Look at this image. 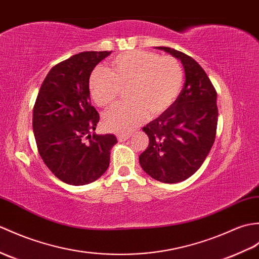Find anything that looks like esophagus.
Here are the masks:
<instances>
[{
    "instance_id": "34e87169",
    "label": "esophagus",
    "mask_w": 259,
    "mask_h": 259,
    "mask_svg": "<svg viewBox=\"0 0 259 259\" xmlns=\"http://www.w3.org/2000/svg\"><path fill=\"white\" fill-rule=\"evenodd\" d=\"M129 137H130L129 134H123V135H118V136H117L118 141H120V142H123V141H125V140H128Z\"/></svg>"
}]
</instances>
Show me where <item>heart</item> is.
<instances>
[{
  "instance_id": "b5f03b06",
  "label": "heart",
  "mask_w": 259,
  "mask_h": 259,
  "mask_svg": "<svg viewBox=\"0 0 259 259\" xmlns=\"http://www.w3.org/2000/svg\"><path fill=\"white\" fill-rule=\"evenodd\" d=\"M183 68L177 58L153 52L120 54L110 63V71L98 67L89 77V93L99 107H111L128 88L131 101L116 106L104 116L107 130L123 134L173 105L182 89Z\"/></svg>"
}]
</instances>
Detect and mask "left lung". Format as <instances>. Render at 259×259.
Returning <instances> with one entry per match:
<instances>
[{
	"mask_svg": "<svg viewBox=\"0 0 259 259\" xmlns=\"http://www.w3.org/2000/svg\"><path fill=\"white\" fill-rule=\"evenodd\" d=\"M158 48L181 61L185 82L169 109L142 128L149 137V146L139 162L157 181L178 183L200 169L215 141L216 90L193 58L170 47Z\"/></svg>",
	"mask_w": 259,
	"mask_h": 259,
	"instance_id": "1",
	"label": "left lung"
}]
</instances>
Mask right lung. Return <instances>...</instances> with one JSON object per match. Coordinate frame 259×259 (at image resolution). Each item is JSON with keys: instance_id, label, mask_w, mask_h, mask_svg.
Listing matches in <instances>:
<instances>
[{"instance_id": "obj_1", "label": "right lung", "mask_w": 259, "mask_h": 259, "mask_svg": "<svg viewBox=\"0 0 259 259\" xmlns=\"http://www.w3.org/2000/svg\"><path fill=\"white\" fill-rule=\"evenodd\" d=\"M111 52H82L50 70L36 98L33 131L40 158L55 177L70 185L99 179L109 166L113 135H90L99 113L90 104L89 77Z\"/></svg>"}]
</instances>
